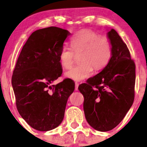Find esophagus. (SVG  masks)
I'll return each instance as SVG.
<instances>
[{"instance_id": "34e87169", "label": "esophagus", "mask_w": 147, "mask_h": 147, "mask_svg": "<svg viewBox=\"0 0 147 147\" xmlns=\"http://www.w3.org/2000/svg\"><path fill=\"white\" fill-rule=\"evenodd\" d=\"M78 86H79V84L77 83V82H76V84H75V90H78Z\"/></svg>"}]
</instances>
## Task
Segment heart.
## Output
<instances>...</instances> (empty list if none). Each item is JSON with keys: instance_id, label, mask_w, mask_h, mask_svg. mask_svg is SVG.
<instances>
[{"instance_id": "1", "label": "heart", "mask_w": 147, "mask_h": 147, "mask_svg": "<svg viewBox=\"0 0 147 147\" xmlns=\"http://www.w3.org/2000/svg\"><path fill=\"white\" fill-rule=\"evenodd\" d=\"M71 47L63 45L59 53V59L64 68H69L74 60V53L79 54L81 63L74 66L65 72L66 78L79 82L96 71L106 66L112 56V45L106 36L99 35L90 29L78 31L70 40Z\"/></svg>"}]
</instances>
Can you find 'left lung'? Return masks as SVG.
Masks as SVG:
<instances>
[{
	"mask_svg": "<svg viewBox=\"0 0 147 147\" xmlns=\"http://www.w3.org/2000/svg\"><path fill=\"white\" fill-rule=\"evenodd\" d=\"M112 45V56L99 74L80 84L84 97L86 120L94 129L106 132L115 128L133 104L135 64L130 51L115 30L107 33Z\"/></svg>",
	"mask_w": 147,
	"mask_h": 147,
	"instance_id": "left-lung-1",
	"label": "left lung"
}]
</instances>
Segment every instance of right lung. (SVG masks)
Returning a JSON list of instances; mask_svg holds the SVG:
<instances>
[{
  "label": "right lung",
  "mask_w": 147,
  "mask_h": 147,
  "mask_svg": "<svg viewBox=\"0 0 147 147\" xmlns=\"http://www.w3.org/2000/svg\"><path fill=\"white\" fill-rule=\"evenodd\" d=\"M70 35L67 30L56 27L33 32L13 71L12 86L18 112L29 125L39 131L51 130L61 123L68 98L75 89L69 78L51 86L61 76L59 53Z\"/></svg>",
  "instance_id": "obj_1"
}]
</instances>
